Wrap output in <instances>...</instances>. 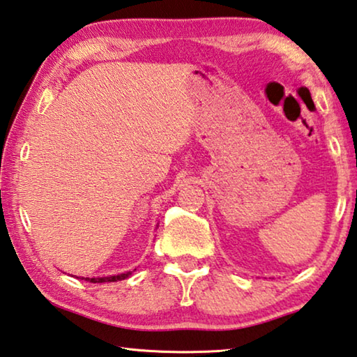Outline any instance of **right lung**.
<instances>
[{
    "label": "right lung",
    "mask_w": 357,
    "mask_h": 357,
    "mask_svg": "<svg viewBox=\"0 0 357 357\" xmlns=\"http://www.w3.org/2000/svg\"><path fill=\"white\" fill-rule=\"evenodd\" d=\"M136 271V268H134ZM131 275V272H125V273H119V275H109V277H96V278H84L82 280H86V282L90 283H107V282H120V280H125Z\"/></svg>",
    "instance_id": "right-lung-1"
}]
</instances>
